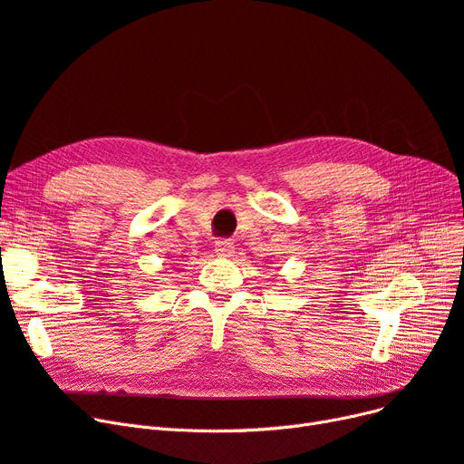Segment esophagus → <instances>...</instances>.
I'll return each instance as SVG.
<instances>
[{"instance_id": "obj_1", "label": "esophagus", "mask_w": 464, "mask_h": 464, "mask_svg": "<svg viewBox=\"0 0 464 464\" xmlns=\"http://www.w3.org/2000/svg\"><path fill=\"white\" fill-rule=\"evenodd\" d=\"M215 253L217 257H232L234 244L230 239H218V242H215Z\"/></svg>"}]
</instances>
